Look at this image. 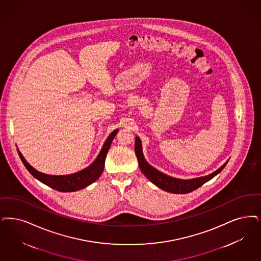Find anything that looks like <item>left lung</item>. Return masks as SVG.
<instances>
[{"label":"left lung","instance_id":"obj_1","mask_svg":"<svg viewBox=\"0 0 261 261\" xmlns=\"http://www.w3.org/2000/svg\"><path fill=\"white\" fill-rule=\"evenodd\" d=\"M135 152L138 161H139V166H140L141 171L144 173V175L158 188L168 191V192L176 193V194L189 193L200 187H202L211 178L217 176L226 165V163L223 164L216 172L210 174L206 177H196V178H192V179H179V178L169 177L167 175L159 172L155 168L150 166L146 162L144 154H143V151H142L141 140L138 137H136Z\"/></svg>","mask_w":261,"mask_h":261}]
</instances>
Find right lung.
Masks as SVG:
<instances>
[{
    "label": "right lung",
    "mask_w": 261,
    "mask_h": 261,
    "mask_svg": "<svg viewBox=\"0 0 261 261\" xmlns=\"http://www.w3.org/2000/svg\"><path fill=\"white\" fill-rule=\"evenodd\" d=\"M118 130L114 131L109 138L107 139L104 146L100 152V154L97 157V159L89 167L84 169L83 171H80L75 174L68 175V176H50L45 175L41 172L37 171L36 169L32 167L31 165L25 160V158L21 154L18 150V154L20 157L21 161L23 162L24 166L30 172L33 177H36L42 184L46 185L47 187L53 188L58 191L62 192H72L76 191L80 189L86 188L87 186L91 185L97 178L101 176L105 167V159L107 156V153L109 151V148L112 145V142L114 140L115 135L117 134Z\"/></svg>",
    "instance_id": "1"
}]
</instances>
